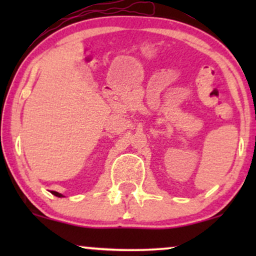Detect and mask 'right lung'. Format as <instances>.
Here are the masks:
<instances>
[{"label": "right lung", "mask_w": 256, "mask_h": 256, "mask_svg": "<svg viewBox=\"0 0 256 256\" xmlns=\"http://www.w3.org/2000/svg\"><path fill=\"white\" fill-rule=\"evenodd\" d=\"M52 192L54 194L55 196H58V198H61V196H62V195H61V194H58V192Z\"/></svg>", "instance_id": "1"}]
</instances>
